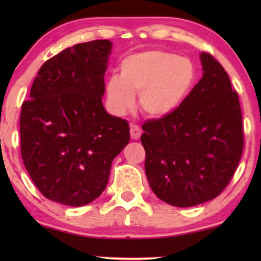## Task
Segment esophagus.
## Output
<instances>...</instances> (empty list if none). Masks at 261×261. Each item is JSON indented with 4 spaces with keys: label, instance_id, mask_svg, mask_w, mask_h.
Listing matches in <instances>:
<instances>
[{
    "label": "esophagus",
    "instance_id": "34e87169",
    "mask_svg": "<svg viewBox=\"0 0 261 261\" xmlns=\"http://www.w3.org/2000/svg\"><path fill=\"white\" fill-rule=\"evenodd\" d=\"M141 128L137 126V125L131 124L130 125V135H131V139L133 140H139L141 136Z\"/></svg>",
    "mask_w": 261,
    "mask_h": 261
}]
</instances>
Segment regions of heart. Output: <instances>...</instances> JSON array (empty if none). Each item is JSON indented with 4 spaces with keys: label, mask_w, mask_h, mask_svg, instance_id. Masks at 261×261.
Instances as JSON below:
<instances>
[{
    "label": "heart",
    "mask_w": 261,
    "mask_h": 261,
    "mask_svg": "<svg viewBox=\"0 0 261 261\" xmlns=\"http://www.w3.org/2000/svg\"><path fill=\"white\" fill-rule=\"evenodd\" d=\"M195 82V67L187 58L163 50H147L126 56L120 74L107 82V100L116 114L134 107L139 93L140 108L146 115L163 118L185 100Z\"/></svg>",
    "instance_id": "heart-1"
}]
</instances>
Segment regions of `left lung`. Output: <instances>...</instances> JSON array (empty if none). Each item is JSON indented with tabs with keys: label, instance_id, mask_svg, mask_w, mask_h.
Masks as SVG:
<instances>
[{
	"label": "left lung",
	"instance_id": "1",
	"mask_svg": "<svg viewBox=\"0 0 261 261\" xmlns=\"http://www.w3.org/2000/svg\"><path fill=\"white\" fill-rule=\"evenodd\" d=\"M200 59L202 79L179 108L142 125L149 187L162 201L178 207L220 195L244 147L238 93L211 54L201 53Z\"/></svg>",
	"mask_w": 261,
	"mask_h": 261
}]
</instances>
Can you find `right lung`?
<instances>
[{
  "label": "right lung",
  "mask_w": 261,
  "mask_h": 261,
  "mask_svg": "<svg viewBox=\"0 0 261 261\" xmlns=\"http://www.w3.org/2000/svg\"><path fill=\"white\" fill-rule=\"evenodd\" d=\"M109 40L67 47L44 62L20 110V153L46 199L83 206L109 180L113 160L130 140L126 120L101 103Z\"/></svg>",
  "instance_id": "1"
}]
</instances>
